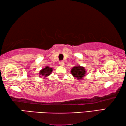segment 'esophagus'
<instances>
[{"instance_id":"esophagus-1","label":"esophagus","mask_w":126,"mask_h":126,"mask_svg":"<svg viewBox=\"0 0 126 126\" xmlns=\"http://www.w3.org/2000/svg\"><path fill=\"white\" fill-rule=\"evenodd\" d=\"M59 65H63L64 64V63L63 61H60L59 62Z\"/></svg>"}]
</instances>
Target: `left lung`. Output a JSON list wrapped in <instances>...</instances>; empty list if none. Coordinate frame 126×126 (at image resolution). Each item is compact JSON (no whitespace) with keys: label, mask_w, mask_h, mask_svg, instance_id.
<instances>
[{"label":"left lung","mask_w":126,"mask_h":126,"mask_svg":"<svg viewBox=\"0 0 126 126\" xmlns=\"http://www.w3.org/2000/svg\"><path fill=\"white\" fill-rule=\"evenodd\" d=\"M71 73L74 77L77 78L78 80L82 79L84 76L86 75V70L84 67L80 65H76L71 69Z\"/></svg>","instance_id":"1"}]
</instances>
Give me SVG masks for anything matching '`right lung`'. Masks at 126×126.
<instances>
[{
    "instance_id": "right-lung-1",
    "label": "right lung",
    "mask_w": 126,
    "mask_h": 126,
    "mask_svg": "<svg viewBox=\"0 0 126 126\" xmlns=\"http://www.w3.org/2000/svg\"><path fill=\"white\" fill-rule=\"evenodd\" d=\"M53 68H50L49 66H47L46 67L43 68L42 70H40L39 72L40 76H42L44 77V78L47 77L50 75L52 72Z\"/></svg>"
}]
</instances>
